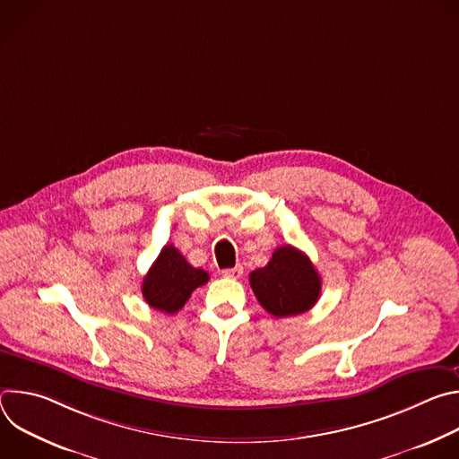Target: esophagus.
I'll return each instance as SVG.
<instances>
[{
    "label": "esophagus",
    "instance_id": "1",
    "mask_svg": "<svg viewBox=\"0 0 459 459\" xmlns=\"http://www.w3.org/2000/svg\"><path fill=\"white\" fill-rule=\"evenodd\" d=\"M225 278H230V280H239L243 276V267L241 265H236L234 269H225L221 273Z\"/></svg>",
    "mask_w": 459,
    "mask_h": 459
}]
</instances>
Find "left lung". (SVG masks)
I'll use <instances>...</instances> for the list:
<instances>
[{
  "label": "left lung",
  "instance_id": "obj_1",
  "mask_svg": "<svg viewBox=\"0 0 459 459\" xmlns=\"http://www.w3.org/2000/svg\"><path fill=\"white\" fill-rule=\"evenodd\" d=\"M250 287L274 317L298 316L310 310L321 292V278L307 254L296 247H278L269 264L248 276Z\"/></svg>",
  "mask_w": 459,
  "mask_h": 459
}]
</instances>
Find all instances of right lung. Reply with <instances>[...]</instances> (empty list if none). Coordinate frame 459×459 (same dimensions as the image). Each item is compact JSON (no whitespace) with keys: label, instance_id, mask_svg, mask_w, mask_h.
Segmentation results:
<instances>
[{"label":"right lung","instance_id":"add662e5","mask_svg":"<svg viewBox=\"0 0 459 459\" xmlns=\"http://www.w3.org/2000/svg\"><path fill=\"white\" fill-rule=\"evenodd\" d=\"M209 274L192 267L174 245H165L143 278L145 301L165 314H174L190 298L192 290L205 285Z\"/></svg>","mask_w":459,"mask_h":459}]
</instances>
